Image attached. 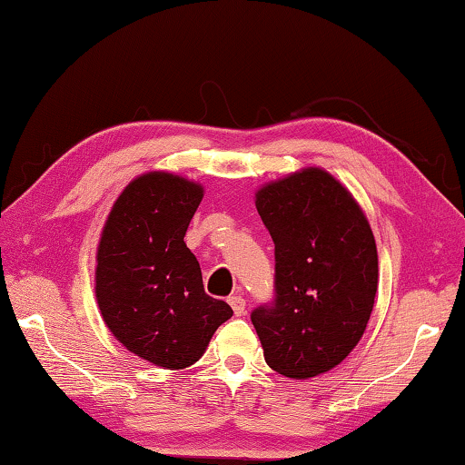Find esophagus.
Here are the masks:
<instances>
[{"instance_id": "34e87169", "label": "esophagus", "mask_w": 465, "mask_h": 465, "mask_svg": "<svg viewBox=\"0 0 465 465\" xmlns=\"http://www.w3.org/2000/svg\"><path fill=\"white\" fill-rule=\"evenodd\" d=\"M230 305L233 308L235 316H243V313H246V299H243L240 293L230 297Z\"/></svg>"}]
</instances>
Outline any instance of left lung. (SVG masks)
I'll list each match as a JSON object with an SVG mask.
<instances>
[{
  "mask_svg": "<svg viewBox=\"0 0 465 465\" xmlns=\"http://www.w3.org/2000/svg\"><path fill=\"white\" fill-rule=\"evenodd\" d=\"M274 242L272 305L252 312L266 365L291 380L351 355L373 312L380 266L367 217L341 180L308 166L254 196Z\"/></svg>",
  "mask_w": 465,
  "mask_h": 465,
  "instance_id": "obj_1",
  "label": "left lung"
}]
</instances>
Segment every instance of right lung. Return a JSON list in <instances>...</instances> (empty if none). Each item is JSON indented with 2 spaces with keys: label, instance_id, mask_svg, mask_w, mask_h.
I'll return each instance as SVG.
<instances>
[{
  "label": "right lung",
  "instance_id": "1",
  "mask_svg": "<svg viewBox=\"0 0 465 465\" xmlns=\"http://www.w3.org/2000/svg\"><path fill=\"white\" fill-rule=\"evenodd\" d=\"M203 184L166 170L123 188L96 250L98 310L113 336L162 369L194 365L233 310L204 293L199 261L184 235Z\"/></svg>",
  "mask_w": 465,
  "mask_h": 465
}]
</instances>
